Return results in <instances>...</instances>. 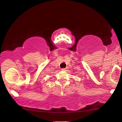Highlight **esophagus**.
Instances as JSON below:
<instances>
[{
	"instance_id": "esophagus-1",
	"label": "esophagus",
	"mask_w": 122,
	"mask_h": 122,
	"mask_svg": "<svg viewBox=\"0 0 122 122\" xmlns=\"http://www.w3.org/2000/svg\"><path fill=\"white\" fill-rule=\"evenodd\" d=\"M67 69H68V67H66V68H63L62 69V71H66Z\"/></svg>"
}]
</instances>
